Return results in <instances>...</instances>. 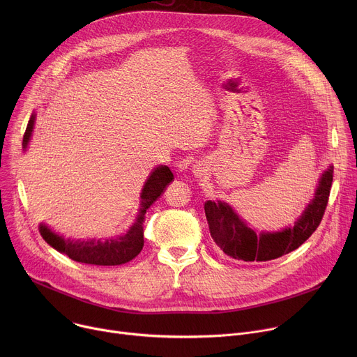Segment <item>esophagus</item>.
I'll use <instances>...</instances> for the list:
<instances>
[{"mask_svg":"<svg viewBox=\"0 0 357 357\" xmlns=\"http://www.w3.org/2000/svg\"><path fill=\"white\" fill-rule=\"evenodd\" d=\"M193 174H195V176H197V178H200V176H203L206 174V171H208V167L205 165V164H202V162H196L195 165H193Z\"/></svg>","mask_w":357,"mask_h":357,"instance_id":"1","label":"esophagus"}]
</instances>
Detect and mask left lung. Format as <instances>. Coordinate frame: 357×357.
Here are the masks:
<instances>
[{"label": "left lung", "instance_id": "8db88e82", "mask_svg": "<svg viewBox=\"0 0 357 357\" xmlns=\"http://www.w3.org/2000/svg\"><path fill=\"white\" fill-rule=\"evenodd\" d=\"M333 181L331 165L321 176L314 199L296 219L292 227L281 231L256 233L229 206L226 202L208 200L205 213L215 243L225 254L243 261H270L296 250L307 241L319 226Z\"/></svg>", "mask_w": 357, "mask_h": 357}]
</instances>
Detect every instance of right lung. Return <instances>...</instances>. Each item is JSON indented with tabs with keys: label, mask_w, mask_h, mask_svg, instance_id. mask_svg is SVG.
Instances as JSON below:
<instances>
[{
	"label": "right lung",
	"mask_w": 357,
	"mask_h": 357,
	"mask_svg": "<svg viewBox=\"0 0 357 357\" xmlns=\"http://www.w3.org/2000/svg\"><path fill=\"white\" fill-rule=\"evenodd\" d=\"M35 123V114L31 116L25 134L22 146L26 149L28 142L32 135ZM174 181V174L165 165L157 167L148 176L142 192H141V203L139 213L137 216L135 223L130 227V230L119 236L117 238L110 240H70L63 238L50 230L47 226L40 225L39 231L43 240L55 250L77 263L93 264V266H120L135 259L144 245V215L148 208L154 203L165 190V188Z\"/></svg>",
	"instance_id": "add662e5"
}]
</instances>
